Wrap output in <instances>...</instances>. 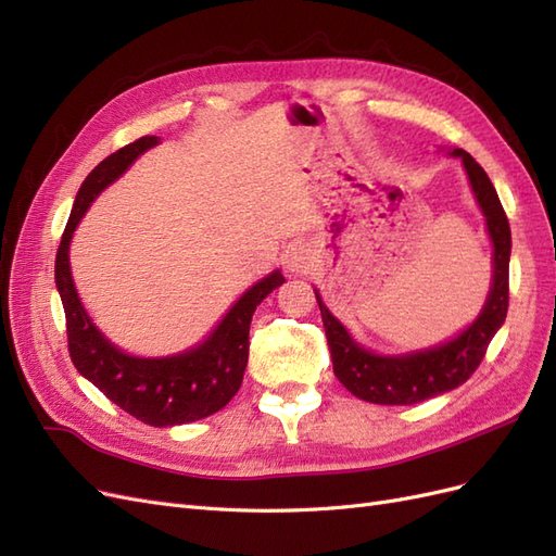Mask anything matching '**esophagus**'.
<instances>
[{
	"mask_svg": "<svg viewBox=\"0 0 556 556\" xmlns=\"http://www.w3.org/2000/svg\"><path fill=\"white\" fill-rule=\"evenodd\" d=\"M312 265H314V256L305 244H295L289 251V269H291V273L303 275V273H307Z\"/></svg>",
	"mask_w": 556,
	"mask_h": 556,
	"instance_id": "1",
	"label": "esophagus"
}]
</instances>
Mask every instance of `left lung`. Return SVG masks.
I'll return each instance as SVG.
<instances>
[{
  "mask_svg": "<svg viewBox=\"0 0 556 556\" xmlns=\"http://www.w3.org/2000/svg\"><path fill=\"white\" fill-rule=\"evenodd\" d=\"M452 155L462 157L472 193L486 216L489 237L494 242V277H491L486 303L478 319L462 336L445 344L403 356H379L356 344L346 328L321 303L319 293L314 291L326 328L332 372L346 391H352L361 401L377 405H412L462 387L478 370L491 338L505 321L507 300H510V283H507L513 247L510 224H507L494 184L475 163V157L464 149H454Z\"/></svg>",
  "mask_w": 556,
  "mask_h": 556,
  "instance_id": "obj_1",
  "label": "left lung"
}]
</instances>
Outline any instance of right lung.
Wrapping results in <instances>:
<instances>
[{
  "instance_id": "1",
  "label": "right lung",
  "mask_w": 556,
  "mask_h": 556,
  "mask_svg": "<svg viewBox=\"0 0 556 556\" xmlns=\"http://www.w3.org/2000/svg\"><path fill=\"white\" fill-rule=\"evenodd\" d=\"M157 144V137H139L132 144L118 149L94 167L81 184L74 200L70 220L62 232L55 256V283L65 307L67 344L76 370L98 387L111 403L149 426H179L214 415L240 391L249 361L251 316L263 298L281 287L283 277L267 275L237 300L212 336L167 358H137L123 354L94 328L74 289L70 273V242L78 220L90 202L116 181L137 157Z\"/></svg>"
}]
</instances>
